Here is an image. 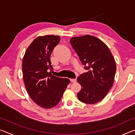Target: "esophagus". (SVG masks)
Listing matches in <instances>:
<instances>
[{
    "label": "esophagus",
    "instance_id": "34e87169",
    "mask_svg": "<svg viewBox=\"0 0 135 135\" xmlns=\"http://www.w3.org/2000/svg\"><path fill=\"white\" fill-rule=\"evenodd\" d=\"M70 81L72 82V83H75V82L77 81V79H70Z\"/></svg>",
    "mask_w": 135,
    "mask_h": 135
}]
</instances>
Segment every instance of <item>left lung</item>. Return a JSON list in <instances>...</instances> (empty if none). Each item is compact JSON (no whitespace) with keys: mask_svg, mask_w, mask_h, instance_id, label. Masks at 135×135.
I'll return each instance as SVG.
<instances>
[{"mask_svg":"<svg viewBox=\"0 0 135 135\" xmlns=\"http://www.w3.org/2000/svg\"><path fill=\"white\" fill-rule=\"evenodd\" d=\"M70 42L88 70L77 77L81 86L77 98L83 103H97L105 97L114 83L116 64L113 55L102 41L93 36L74 37Z\"/></svg>","mask_w":135,"mask_h":135,"instance_id":"left-lung-1","label":"left lung"}]
</instances>
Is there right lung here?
I'll return each mask as SVG.
<instances>
[{"instance_id": "1", "label": "right lung", "mask_w": 135, "mask_h": 135, "mask_svg": "<svg viewBox=\"0 0 135 135\" xmlns=\"http://www.w3.org/2000/svg\"><path fill=\"white\" fill-rule=\"evenodd\" d=\"M60 41L58 36L36 38L27 49L22 60V74L30 98L43 108L55 107L62 98L70 80L54 76L50 56Z\"/></svg>"}]
</instances>
